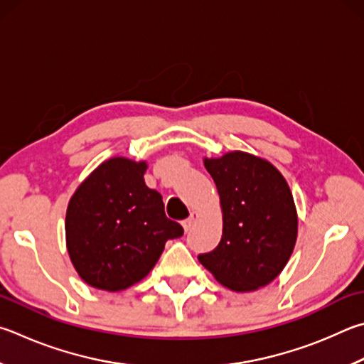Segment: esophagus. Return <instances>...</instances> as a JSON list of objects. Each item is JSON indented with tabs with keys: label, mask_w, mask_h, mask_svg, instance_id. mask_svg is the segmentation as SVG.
Masks as SVG:
<instances>
[{
	"label": "esophagus",
	"mask_w": 364,
	"mask_h": 364,
	"mask_svg": "<svg viewBox=\"0 0 364 364\" xmlns=\"http://www.w3.org/2000/svg\"><path fill=\"white\" fill-rule=\"evenodd\" d=\"M197 218H199V215H197L196 211H193V213H191V216L188 218V220H184V221L181 223V224H183V229L186 230V232H188V230H191V229L194 228V224H196V221H197Z\"/></svg>",
	"instance_id": "1"
}]
</instances>
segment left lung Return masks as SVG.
I'll list each match as a JSON object with an SVG mask.
<instances>
[{"instance_id": "left-lung-1", "label": "left lung", "mask_w": 364, "mask_h": 364, "mask_svg": "<svg viewBox=\"0 0 364 364\" xmlns=\"http://www.w3.org/2000/svg\"><path fill=\"white\" fill-rule=\"evenodd\" d=\"M223 211V235L202 266L237 293L256 291L280 275L297 239V211L275 165L243 151L203 157Z\"/></svg>"}]
</instances>
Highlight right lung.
Instances as JSON below:
<instances>
[{"instance_id": "obj_1", "label": "right lung", "mask_w": 364, "mask_h": 364, "mask_svg": "<svg viewBox=\"0 0 364 364\" xmlns=\"http://www.w3.org/2000/svg\"><path fill=\"white\" fill-rule=\"evenodd\" d=\"M148 164L127 157L102 162L71 196L65 218L77 275L103 291H121L146 277L165 242L183 228L165 216L162 196L144 183Z\"/></svg>"}]
</instances>
